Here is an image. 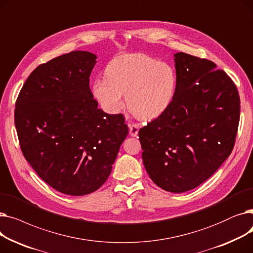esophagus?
Instances as JSON below:
<instances>
[{"mask_svg":"<svg viewBox=\"0 0 253 253\" xmlns=\"http://www.w3.org/2000/svg\"><path fill=\"white\" fill-rule=\"evenodd\" d=\"M139 126L137 124H129V134L130 136H137Z\"/></svg>","mask_w":253,"mask_h":253,"instance_id":"esophagus-1","label":"esophagus"}]
</instances>
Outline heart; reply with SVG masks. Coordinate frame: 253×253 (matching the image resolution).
<instances>
[{
    "label": "heart",
    "instance_id": "heart-1",
    "mask_svg": "<svg viewBox=\"0 0 253 253\" xmlns=\"http://www.w3.org/2000/svg\"><path fill=\"white\" fill-rule=\"evenodd\" d=\"M176 88L177 75L171 64L142 53H132L112 59L105 68V77L93 82L92 93L108 114L121 111L126 94L132 113L152 120L168 110Z\"/></svg>",
    "mask_w": 253,
    "mask_h": 253
}]
</instances>
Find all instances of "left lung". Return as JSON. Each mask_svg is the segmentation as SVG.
<instances>
[{"label":"left lung","instance_id":"obj_1","mask_svg":"<svg viewBox=\"0 0 253 253\" xmlns=\"http://www.w3.org/2000/svg\"><path fill=\"white\" fill-rule=\"evenodd\" d=\"M174 63L175 97L138 136L152 180L167 192L183 193L208 179L232 153L240 97L214 62L178 52Z\"/></svg>","mask_w":253,"mask_h":253}]
</instances>
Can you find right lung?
<instances>
[{
	"mask_svg": "<svg viewBox=\"0 0 253 253\" xmlns=\"http://www.w3.org/2000/svg\"><path fill=\"white\" fill-rule=\"evenodd\" d=\"M96 58L78 50L40 64L15 104L24 158L46 183L65 195L98 190L128 134L123 115H108L93 98L89 77Z\"/></svg>",
	"mask_w": 253,
	"mask_h": 253,
	"instance_id": "add662e5",
	"label": "right lung"
}]
</instances>
